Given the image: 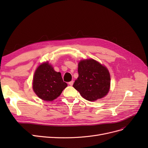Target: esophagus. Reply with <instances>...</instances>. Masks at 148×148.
Segmentation results:
<instances>
[{"label": "esophagus", "instance_id": "1", "mask_svg": "<svg viewBox=\"0 0 148 148\" xmlns=\"http://www.w3.org/2000/svg\"><path fill=\"white\" fill-rule=\"evenodd\" d=\"M73 81H71V82H69V85L70 86H72V85L73 84Z\"/></svg>", "mask_w": 148, "mask_h": 148}]
</instances>
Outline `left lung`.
I'll use <instances>...</instances> for the list:
<instances>
[{
	"label": "left lung",
	"mask_w": 148,
	"mask_h": 148,
	"mask_svg": "<svg viewBox=\"0 0 148 148\" xmlns=\"http://www.w3.org/2000/svg\"><path fill=\"white\" fill-rule=\"evenodd\" d=\"M78 72L73 86L85 99L94 101L108 93L110 77L106 67L94 59L83 60L79 62Z\"/></svg>",
	"instance_id": "8db88e82"
}]
</instances>
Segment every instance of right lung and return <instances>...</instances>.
<instances>
[{
	"label": "right lung",
	"instance_id": "right-lung-1",
	"mask_svg": "<svg viewBox=\"0 0 148 148\" xmlns=\"http://www.w3.org/2000/svg\"><path fill=\"white\" fill-rule=\"evenodd\" d=\"M67 86L60 72H56L48 62L40 65L36 70L33 83V90L41 99L51 101L60 95Z\"/></svg>",
	"mask_w": 148,
	"mask_h": 148
}]
</instances>
